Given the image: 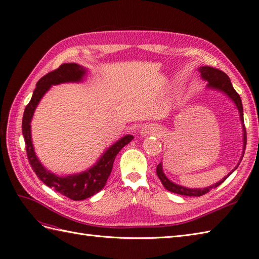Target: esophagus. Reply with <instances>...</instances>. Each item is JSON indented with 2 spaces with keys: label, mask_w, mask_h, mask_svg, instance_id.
<instances>
[{
  "label": "esophagus",
  "mask_w": 259,
  "mask_h": 259,
  "mask_svg": "<svg viewBox=\"0 0 259 259\" xmlns=\"http://www.w3.org/2000/svg\"><path fill=\"white\" fill-rule=\"evenodd\" d=\"M142 134L144 136L146 135H158L160 134V128L155 125H146V126L142 130Z\"/></svg>",
  "instance_id": "esophagus-1"
}]
</instances>
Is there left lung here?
<instances>
[{
  "instance_id": "obj_1",
  "label": "left lung",
  "mask_w": 259,
  "mask_h": 259,
  "mask_svg": "<svg viewBox=\"0 0 259 259\" xmlns=\"http://www.w3.org/2000/svg\"><path fill=\"white\" fill-rule=\"evenodd\" d=\"M200 72H201V75H202L203 79L206 80L208 82V84H207L208 88L216 89V90L225 92L227 95H228L234 101V104L237 105V108H238V110L240 112L241 121H242V123H244V121H243L242 101H241V98H240L239 94L236 92V90L233 89V86H232V84L230 82L229 76L227 75L224 71H222V70L213 68V67H208V66L201 67L200 68ZM243 133H244V138H243V142H244V150H245V147H246V130H245V125H243ZM243 155H244V153H243ZM243 155H242L241 160L243 159ZM240 163H241V161L239 162V164ZM239 164H238V165L236 166V168H234V169H237V167L239 166ZM232 171H231V173H232ZM156 174H158V177L160 178L162 185L164 186V188H165L166 190L173 192V193H178V194H182V195H188V197H201V195L207 193L209 191V189H211V188H216L219 185H222L226 180V178L230 175L229 174L228 176L225 177L223 180H221V182H218L217 184L213 185L211 187L204 188V189H189V188H185V187H182V186H178V185H176L174 183H171L170 180H168L166 178V176L164 175V173H163L162 164L161 163L158 164V166H156Z\"/></svg>"
}]
</instances>
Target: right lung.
I'll return each instance as SVG.
<instances>
[{"label": "right lung", "instance_id": "right-lung-1", "mask_svg": "<svg viewBox=\"0 0 259 259\" xmlns=\"http://www.w3.org/2000/svg\"><path fill=\"white\" fill-rule=\"evenodd\" d=\"M84 74L85 69L79 65L62 64L59 66V68L42 76L35 85L32 98H31L30 103L27 105L22 116V135L23 138H25L26 151L31 167H32L38 179H41L46 186L53 188L54 190L64 194L65 197L73 201L84 200L103 189L112 170L116 154L119 153V151L125 145L132 142L133 139L132 135H126L121 138L119 142H116L113 146L108 149L95 166H93L88 171H84L82 174L58 177L50 173L49 170H46L42 166V164L36 158L32 142H31L30 122L31 119H32L35 108L42 96L51 88V85L81 81Z\"/></svg>", "mask_w": 259, "mask_h": 259}]
</instances>
